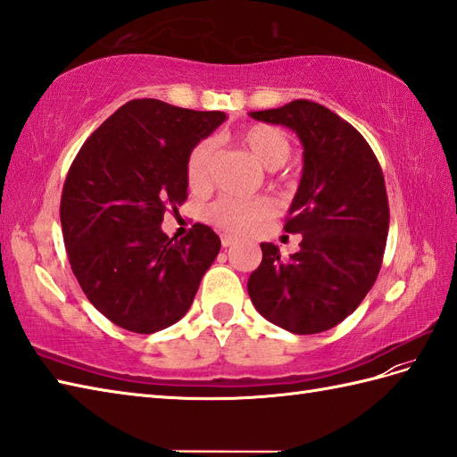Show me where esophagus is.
I'll return each mask as SVG.
<instances>
[{
  "label": "esophagus",
  "instance_id": "34e87169",
  "mask_svg": "<svg viewBox=\"0 0 457 457\" xmlns=\"http://www.w3.org/2000/svg\"><path fill=\"white\" fill-rule=\"evenodd\" d=\"M220 239H221V247H231L233 243H236V237L229 236V233H224Z\"/></svg>",
  "mask_w": 457,
  "mask_h": 457
}]
</instances>
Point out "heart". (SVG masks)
I'll list each match as a JSON object with an SVG mask.
<instances>
[{"label": "heart", "mask_w": 457, "mask_h": 457, "mask_svg": "<svg viewBox=\"0 0 457 457\" xmlns=\"http://www.w3.org/2000/svg\"><path fill=\"white\" fill-rule=\"evenodd\" d=\"M237 140L269 171L280 169L288 162L292 154L290 137L280 129H277V126L270 124H251L237 134ZM214 154L216 144L212 140H200L190 150L185 163V179L188 188L195 190V193L208 188ZM272 214L274 203L267 196L251 200L220 198L204 212V216L212 226L226 229L229 233H237V236L257 229Z\"/></svg>", "instance_id": "obj_1"}]
</instances>
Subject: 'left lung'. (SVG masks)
Instances as JSON below:
<instances>
[{
    "instance_id": "8db88e82",
    "label": "left lung",
    "mask_w": 457,
    "mask_h": 457,
    "mask_svg": "<svg viewBox=\"0 0 457 457\" xmlns=\"http://www.w3.org/2000/svg\"><path fill=\"white\" fill-rule=\"evenodd\" d=\"M249 114L288 126L303 145L284 224L302 233V249L282 259L277 245L261 243L262 261L247 282L251 302L290 333L327 331L356 310L381 269L389 229L384 173L364 136L320 103L295 99Z\"/></svg>"
}]
</instances>
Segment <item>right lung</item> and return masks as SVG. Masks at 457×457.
Returning a JSON list of instances; mask_svg holds the SVG:
<instances>
[{
  "label": "right lung",
  "instance_id": "right-lung-1",
  "mask_svg": "<svg viewBox=\"0 0 457 457\" xmlns=\"http://www.w3.org/2000/svg\"><path fill=\"white\" fill-rule=\"evenodd\" d=\"M224 120L220 111L134 99L73 159L60 203L68 259L87 300L126 331L177 323L218 257L221 243L208 226L169 239L162 221L187 200L190 150Z\"/></svg>",
  "mask_w": 457,
  "mask_h": 457
}]
</instances>
